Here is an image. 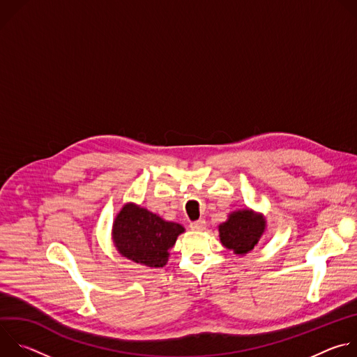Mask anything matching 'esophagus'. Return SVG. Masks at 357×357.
Instances as JSON below:
<instances>
[{
	"label": "esophagus",
	"instance_id": "1",
	"mask_svg": "<svg viewBox=\"0 0 357 357\" xmlns=\"http://www.w3.org/2000/svg\"><path fill=\"white\" fill-rule=\"evenodd\" d=\"M190 229H192V230H196V231L205 230V229H206V222L203 220V219H199V220H196V222H192V223H190Z\"/></svg>",
	"mask_w": 357,
	"mask_h": 357
}]
</instances>
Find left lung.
Segmentation results:
<instances>
[{
  "label": "left lung",
  "instance_id": "left-lung-1",
  "mask_svg": "<svg viewBox=\"0 0 357 357\" xmlns=\"http://www.w3.org/2000/svg\"><path fill=\"white\" fill-rule=\"evenodd\" d=\"M266 229V222L260 215L251 211H238L229 216V220L219 226L223 245L236 254H245L256 245Z\"/></svg>",
  "mask_w": 357,
  "mask_h": 357
}]
</instances>
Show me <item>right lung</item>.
<instances>
[{"instance_id":"right-lung-1","label":"right lung","mask_w":357,"mask_h":357,"mask_svg":"<svg viewBox=\"0 0 357 357\" xmlns=\"http://www.w3.org/2000/svg\"><path fill=\"white\" fill-rule=\"evenodd\" d=\"M181 233V225L165 222L132 203L121 209L113 225L114 244L121 256L146 267H164L168 250Z\"/></svg>"}]
</instances>
